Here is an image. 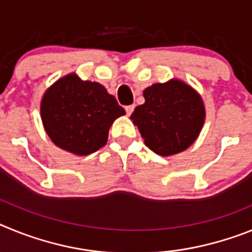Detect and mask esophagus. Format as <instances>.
Returning a JSON list of instances; mask_svg holds the SVG:
<instances>
[{
	"mask_svg": "<svg viewBox=\"0 0 252 252\" xmlns=\"http://www.w3.org/2000/svg\"><path fill=\"white\" fill-rule=\"evenodd\" d=\"M125 110H126V113H127V116H131V113H132L133 110H135V106H133V104L126 106V107H125Z\"/></svg>",
	"mask_w": 252,
	"mask_h": 252,
	"instance_id": "34e87169",
	"label": "esophagus"
}]
</instances>
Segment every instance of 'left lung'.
Segmentation results:
<instances>
[{"label":"left lung","instance_id":"8db88e82","mask_svg":"<svg viewBox=\"0 0 252 252\" xmlns=\"http://www.w3.org/2000/svg\"><path fill=\"white\" fill-rule=\"evenodd\" d=\"M145 103L131 115L145 145L161 157L182 153L203 127L206 110L201 95L179 79L155 83L144 91Z\"/></svg>","mask_w":252,"mask_h":252}]
</instances>
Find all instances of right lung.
Wrapping results in <instances>:
<instances>
[{"mask_svg":"<svg viewBox=\"0 0 252 252\" xmlns=\"http://www.w3.org/2000/svg\"><path fill=\"white\" fill-rule=\"evenodd\" d=\"M40 113L55 145L75 155H90L106 145L111 125L126 112L102 84L82 81L72 73L44 93Z\"/></svg>","mask_w":252,"mask_h":252,"instance_id":"add662e5","label":"right lung"}]
</instances>
